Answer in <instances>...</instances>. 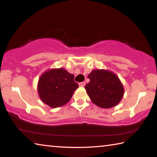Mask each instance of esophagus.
<instances>
[{
  "instance_id": "34e87169",
  "label": "esophagus",
  "mask_w": 157,
  "mask_h": 157,
  "mask_svg": "<svg viewBox=\"0 0 157 157\" xmlns=\"http://www.w3.org/2000/svg\"><path fill=\"white\" fill-rule=\"evenodd\" d=\"M85 84H86V82H79V86H81V87H84L85 86Z\"/></svg>"
}]
</instances>
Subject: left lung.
Returning a JSON list of instances; mask_svg holds the SVG:
<instances>
[{
    "label": "left lung",
    "instance_id": "1",
    "mask_svg": "<svg viewBox=\"0 0 157 157\" xmlns=\"http://www.w3.org/2000/svg\"><path fill=\"white\" fill-rule=\"evenodd\" d=\"M90 82L85 86L90 99L98 107H115L123 98L124 88L118 77L109 71L97 69L89 74Z\"/></svg>",
    "mask_w": 157,
    "mask_h": 157
}]
</instances>
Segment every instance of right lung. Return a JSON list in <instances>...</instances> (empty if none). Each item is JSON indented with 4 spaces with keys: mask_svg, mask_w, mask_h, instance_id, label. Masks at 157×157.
<instances>
[{
    "mask_svg": "<svg viewBox=\"0 0 157 157\" xmlns=\"http://www.w3.org/2000/svg\"><path fill=\"white\" fill-rule=\"evenodd\" d=\"M78 86L74 75L64 68L50 69L39 78L38 94L45 104L57 108L66 105Z\"/></svg>",
    "mask_w": 157,
    "mask_h": 157,
    "instance_id": "add662e5",
    "label": "right lung"
}]
</instances>
